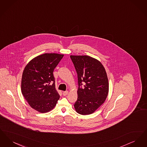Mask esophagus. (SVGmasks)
<instances>
[{
  "label": "esophagus",
  "instance_id": "34e87169",
  "mask_svg": "<svg viewBox=\"0 0 147 147\" xmlns=\"http://www.w3.org/2000/svg\"><path fill=\"white\" fill-rule=\"evenodd\" d=\"M68 94V91H63V95L64 96L67 95Z\"/></svg>",
  "mask_w": 147,
  "mask_h": 147
}]
</instances>
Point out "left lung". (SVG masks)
Segmentation results:
<instances>
[{
  "instance_id": "1",
  "label": "left lung",
  "mask_w": 147,
  "mask_h": 147,
  "mask_svg": "<svg viewBox=\"0 0 147 147\" xmlns=\"http://www.w3.org/2000/svg\"><path fill=\"white\" fill-rule=\"evenodd\" d=\"M70 57L77 71L79 86L74 108L80 115H90L105 102L108 95L109 86L105 68L90 56Z\"/></svg>"
}]
</instances>
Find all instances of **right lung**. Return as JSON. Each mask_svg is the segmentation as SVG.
<instances>
[{"label": "right lung", "instance_id": "right-lung-1", "mask_svg": "<svg viewBox=\"0 0 147 147\" xmlns=\"http://www.w3.org/2000/svg\"><path fill=\"white\" fill-rule=\"evenodd\" d=\"M63 56L57 53L37 56L23 71L21 92L30 106L38 112H49L59 98L53 72Z\"/></svg>", "mask_w": 147, "mask_h": 147}]
</instances>
